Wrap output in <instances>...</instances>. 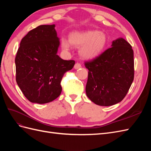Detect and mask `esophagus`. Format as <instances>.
I'll return each instance as SVG.
<instances>
[{
	"label": "esophagus",
	"mask_w": 151,
	"mask_h": 151,
	"mask_svg": "<svg viewBox=\"0 0 151 151\" xmlns=\"http://www.w3.org/2000/svg\"><path fill=\"white\" fill-rule=\"evenodd\" d=\"M81 67V65L80 63H76L75 65H74L75 69H78V68H79Z\"/></svg>",
	"instance_id": "obj_1"
}]
</instances>
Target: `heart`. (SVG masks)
I'll use <instances>...</instances> for the list:
<instances>
[{
    "mask_svg": "<svg viewBox=\"0 0 151 151\" xmlns=\"http://www.w3.org/2000/svg\"><path fill=\"white\" fill-rule=\"evenodd\" d=\"M62 49L67 52L72 46L81 47V55L86 59H93L99 56L106 47L107 37L106 35L98 31H86L73 32L69 36V40L61 39Z\"/></svg>",
    "mask_w": 151,
    "mask_h": 151,
    "instance_id": "1",
    "label": "heart"
}]
</instances>
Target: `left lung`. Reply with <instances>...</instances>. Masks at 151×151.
<instances>
[{
	"mask_svg": "<svg viewBox=\"0 0 151 151\" xmlns=\"http://www.w3.org/2000/svg\"><path fill=\"white\" fill-rule=\"evenodd\" d=\"M84 65L89 70L86 93L91 101L108 106L122 101L134 78V51L125 40L113 41L111 48Z\"/></svg>",
	"mask_w": 151,
	"mask_h": 151,
	"instance_id": "8db88e82",
	"label": "left lung"
}]
</instances>
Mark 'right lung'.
<instances>
[{"instance_id": "obj_1", "label": "right lung", "mask_w": 151, "mask_h": 151, "mask_svg": "<svg viewBox=\"0 0 151 151\" xmlns=\"http://www.w3.org/2000/svg\"><path fill=\"white\" fill-rule=\"evenodd\" d=\"M55 24L40 25L22 39L15 58L16 79L31 103L44 104L57 98L65 73L74 60H63L57 53L60 45Z\"/></svg>"}]
</instances>
